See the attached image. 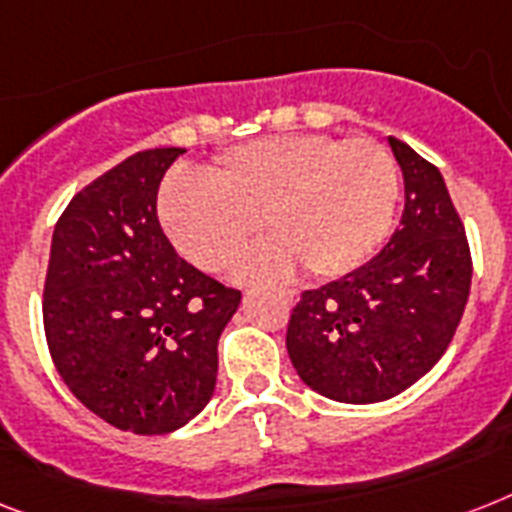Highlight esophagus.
I'll return each instance as SVG.
<instances>
[{
	"label": "esophagus",
	"mask_w": 512,
	"mask_h": 512,
	"mask_svg": "<svg viewBox=\"0 0 512 512\" xmlns=\"http://www.w3.org/2000/svg\"><path fill=\"white\" fill-rule=\"evenodd\" d=\"M281 297H284L286 305H294V302H297V294H294V292H284Z\"/></svg>",
	"instance_id": "1"
}]
</instances>
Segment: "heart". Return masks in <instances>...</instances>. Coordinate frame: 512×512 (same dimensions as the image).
<instances>
[{
    "instance_id": "obj_1",
    "label": "heart",
    "mask_w": 512,
    "mask_h": 512,
    "mask_svg": "<svg viewBox=\"0 0 512 512\" xmlns=\"http://www.w3.org/2000/svg\"><path fill=\"white\" fill-rule=\"evenodd\" d=\"M400 197L394 157L373 139L270 136L226 149L197 176L162 186L160 218L173 247L202 270H223L255 242H273L236 265L242 281H276L297 268L339 278L384 242Z\"/></svg>"
}]
</instances>
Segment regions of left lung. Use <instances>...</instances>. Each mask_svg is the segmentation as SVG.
I'll return each instance as SVG.
<instances>
[{"label":"left lung","instance_id":"1","mask_svg":"<svg viewBox=\"0 0 512 512\" xmlns=\"http://www.w3.org/2000/svg\"><path fill=\"white\" fill-rule=\"evenodd\" d=\"M405 178L400 228L363 268L302 292L286 350L313 392L371 405L405 392L450 347L471 292V249L436 165L389 136Z\"/></svg>","mask_w":512,"mask_h":512}]
</instances>
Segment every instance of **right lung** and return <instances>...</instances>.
I'll list each match as a JSON object with an SVG mask.
<instances>
[{
    "label": "right lung",
    "instance_id": "add662e5",
    "mask_svg": "<svg viewBox=\"0 0 512 512\" xmlns=\"http://www.w3.org/2000/svg\"><path fill=\"white\" fill-rule=\"evenodd\" d=\"M186 149L136 152L70 199L52 234L44 334L81 405L120 431L170 434L202 413L242 292L178 257L157 189Z\"/></svg>",
    "mask_w": 512,
    "mask_h": 512
}]
</instances>
